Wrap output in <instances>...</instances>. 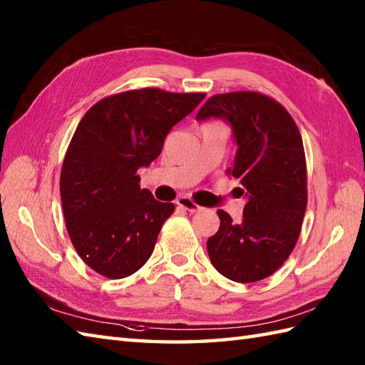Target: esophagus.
<instances>
[{"label": "esophagus", "instance_id": "esophagus-1", "mask_svg": "<svg viewBox=\"0 0 365 365\" xmlns=\"http://www.w3.org/2000/svg\"><path fill=\"white\" fill-rule=\"evenodd\" d=\"M178 207H182V208H185V210H188L190 213H196V212H199V210H202V207L200 205H197L195 200L192 199H190L188 196H180L177 199V202H175Z\"/></svg>", "mask_w": 365, "mask_h": 365}]
</instances>
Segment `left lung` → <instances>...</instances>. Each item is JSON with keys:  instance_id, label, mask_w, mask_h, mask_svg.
I'll return each mask as SVG.
<instances>
[{"instance_id": "1", "label": "left lung", "mask_w": 365, "mask_h": 365, "mask_svg": "<svg viewBox=\"0 0 365 365\" xmlns=\"http://www.w3.org/2000/svg\"><path fill=\"white\" fill-rule=\"evenodd\" d=\"M226 119L238 144L232 175L247 197L243 220L218 210L220 229L207 240L213 267L235 282H257L289 259L307 207V166L299 130L285 108L262 92L210 97L196 119Z\"/></svg>"}]
</instances>
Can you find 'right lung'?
Here are the masks:
<instances>
[{"mask_svg":"<svg viewBox=\"0 0 365 365\" xmlns=\"http://www.w3.org/2000/svg\"><path fill=\"white\" fill-rule=\"evenodd\" d=\"M204 97L143 88L108 96L83 115L59 190L71 242L96 273L122 279L149 260L175 207L141 190L138 169L158 157L170 128Z\"/></svg>","mask_w":365,"mask_h":365,"instance_id":"obj_1","label":"right lung"}]
</instances>
